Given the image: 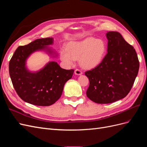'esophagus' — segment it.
<instances>
[{
	"label": "esophagus",
	"instance_id": "esophagus-1",
	"mask_svg": "<svg viewBox=\"0 0 147 147\" xmlns=\"http://www.w3.org/2000/svg\"><path fill=\"white\" fill-rule=\"evenodd\" d=\"M75 74L77 75H80L82 74V72L80 69H76L75 70Z\"/></svg>",
	"mask_w": 147,
	"mask_h": 147
}]
</instances>
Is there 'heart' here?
Returning a JSON list of instances; mask_svg holds the SVG:
<instances>
[{
	"mask_svg": "<svg viewBox=\"0 0 147 147\" xmlns=\"http://www.w3.org/2000/svg\"><path fill=\"white\" fill-rule=\"evenodd\" d=\"M107 50L104 40L87 37L78 42H70L67 49L60 51V58L68 66L72 65L76 59L84 69H91L99 65L104 59Z\"/></svg>",
	"mask_w": 147,
	"mask_h": 147,
	"instance_id": "1",
	"label": "heart"
}]
</instances>
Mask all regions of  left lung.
I'll return each mask as SVG.
<instances>
[{
  "mask_svg": "<svg viewBox=\"0 0 147 147\" xmlns=\"http://www.w3.org/2000/svg\"><path fill=\"white\" fill-rule=\"evenodd\" d=\"M107 53L102 63L85 72L90 80L89 99L97 104H109L125 97L134 84L139 69L135 49L118 32L106 34Z\"/></svg>",
  "mask_w": 147,
  "mask_h": 147,
  "instance_id": "obj_1",
  "label": "left lung"
}]
</instances>
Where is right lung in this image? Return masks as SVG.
Returning a JSON list of instances; mask_svg holds the SVG:
<instances>
[{"instance_id":"right-lung-1","label":"right lung","mask_w":147,"mask_h":147,"mask_svg":"<svg viewBox=\"0 0 147 147\" xmlns=\"http://www.w3.org/2000/svg\"><path fill=\"white\" fill-rule=\"evenodd\" d=\"M53 38H39L24 46H20L9 63V74L13 86L20 98L30 104L51 105L58 100L65 83L72 78L74 70L62 69L56 62L48 63L37 72H30L26 67V61L30 54L37 50L53 51L48 45Z\"/></svg>"}]
</instances>
